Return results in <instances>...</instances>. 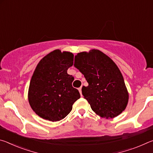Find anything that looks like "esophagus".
I'll use <instances>...</instances> for the list:
<instances>
[{"label":"esophagus","instance_id":"34e87169","mask_svg":"<svg viewBox=\"0 0 153 153\" xmlns=\"http://www.w3.org/2000/svg\"><path fill=\"white\" fill-rule=\"evenodd\" d=\"M78 90H79V93H80V94H81V96L82 97V87L79 88H78Z\"/></svg>","mask_w":153,"mask_h":153}]
</instances>
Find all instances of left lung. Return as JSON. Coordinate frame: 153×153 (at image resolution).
Wrapping results in <instances>:
<instances>
[{"label": "left lung", "mask_w": 153, "mask_h": 153, "mask_svg": "<svg viewBox=\"0 0 153 153\" xmlns=\"http://www.w3.org/2000/svg\"><path fill=\"white\" fill-rule=\"evenodd\" d=\"M74 66L88 83L82 94L92 111L101 117H117L126 109L129 94L120 69L102 51L92 49L75 56Z\"/></svg>", "instance_id": "8db88e82"}]
</instances>
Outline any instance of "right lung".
<instances>
[{
	"mask_svg": "<svg viewBox=\"0 0 153 153\" xmlns=\"http://www.w3.org/2000/svg\"><path fill=\"white\" fill-rule=\"evenodd\" d=\"M74 55L56 49L41 59L30 80L28 101L36 115L44 120H63L80 98L72 86L74 77L67 74L74 65Z\"/></svg>",
	"mask_w": 153,
	"mask_h": 153,
	"instance_id": "add662e5",
	"label": "right lung"
}]
</instances>
